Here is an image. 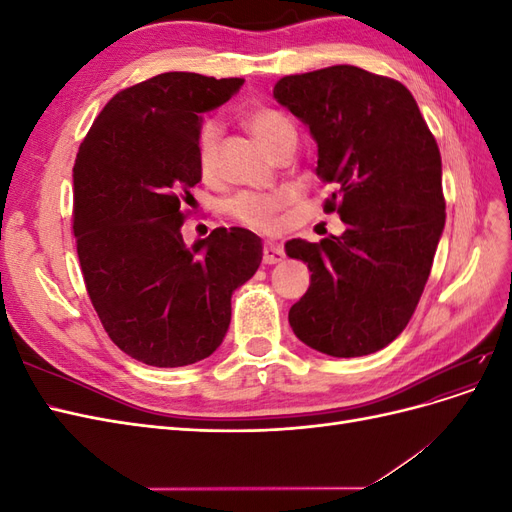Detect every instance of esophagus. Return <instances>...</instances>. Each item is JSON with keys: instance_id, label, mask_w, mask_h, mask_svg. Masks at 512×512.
<instances>
[{"instance_id": "esophagus-1", "label": "esophagus", "mask_w": 512, "mask_h": 512, "mask_svg": "<svg viewBox=\"0 0 512 512\" xmlns=\"http://www.w3.org/2000/svg\"><path fill=\"white\" fill-rule=\"evenodd\" d=\"M284 260V250L280 245L275 243H267L265 247H262V262L265 265H277V262Z\"/></svg>"}]
</instances>
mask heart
I'll use <instances>...</instances> for the list:
<instances>
[{
    "instance_id": "b5f03b06",
    "label": "heart",
    "mask_w": 512,
    "mask_h": 512,
    "mask_svg": "<svg viewBox=\"0 0 512 512\" xmlns=\"http://www.w3.org/2000/svg\"><path fill=\"white\" fill-rule=\"evenodd\" d=\"M245 128L252 132L256 141L265 147L271 156L280 149L286 141L294 138V130L290 121L275 108L269 106H254L243 115ZM220 123L205 121L198 130L196 141V162L198 170L205 177H211L218 166V147H220ZM288 205L286 194H262V192H241L228 203L230 218H235L239 224L254 228V230H273L280 222V213Z\"/></svg>"
}]
</instances>
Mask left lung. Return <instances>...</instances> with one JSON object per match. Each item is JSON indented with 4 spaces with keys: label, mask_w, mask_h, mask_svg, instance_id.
I'll return each mask as SVG.
<instances>
[{
    "label": "left lung",
    "mask_w": 512,
    "mask_h": 512,
    "mask_svg": "<svg viewBox=\"0 0 512 512\" xmlns=\"http://www.w3.org/2000/svg\"><path fill=\"white\" fill-rule=\"evenodd\" d=\"M273 96L314 136L324 211L344 222L339 237L286 243L312 271L290 327L337 359L378 352L410 322L444 230L436 138L404 85L356 66L284 76Z\"/></svg>",
    "instance_id": "8db88e82"
}]
</instances>
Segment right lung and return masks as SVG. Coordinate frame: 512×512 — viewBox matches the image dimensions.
<instances>
[{
  "mask_svg": "<svg viewBox=\"0 0 512 512\" xmlns=\"http://www.w3.org/2000/svg\"><path fill=\"white\" fill-rule=\"evenodd\" d=\"M243 79L164 72L119 91L76 153L72 230L87 294L113 344L153 367H183L218 350L230 297L256 273L260 237L215 228L183 243L185 203L203 177L200 115Z\"/></svg>",
  "mask_w": 512,
  "mask_h": 512,
  "instance_id": "obj_1",
  "label": "right lung"
}]
</instances>
